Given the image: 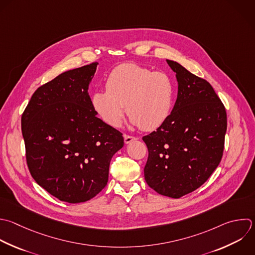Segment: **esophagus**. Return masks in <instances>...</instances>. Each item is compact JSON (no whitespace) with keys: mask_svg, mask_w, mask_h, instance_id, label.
Returning <instances> with one entry per match:
<instances>
[{"mask_svg":"<svg viewBox=\"0 0 255 255\" xmlns=\"http://www.w3.org/2000/svg\"><path fill=\"white\" fill-rule=\"evenodd\" d=\"M124 138H125V142L126 143H130L132 140L137 139L135 136H131V135H128V134H125Z\"/></svg>","mask_w":255,"mask_h":255,"instance_id":"34e87169","label":"esophagus"}]
</instances>
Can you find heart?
<instances>
[{
    "mask_svg": "<svg viewBox=\"0 0 255 255\" xmlns=\"http://www.w3.org/2000/svg\"><path fill=\"white\" fill-rule=\"evenodd\" d=\"M174 101L172 79L164 72H152L136 64L115 68L106 80V91L92 96V106L109 126H121L128 115L134 126L150 131L161 127L169 118Z\"/></svg>",
    "mask_w": 255,
    "mask_h": 255,
    "instance_id": "1",
    "label": "heart"
}]
</instances>
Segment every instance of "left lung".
<instances>
[{
  "instance_id": "left-lung-1",
  "label": "left lung",
  "mask_w": 255,
  "mask_h": 255,
  "mask_svg": "<svg viewBox=\"0 0 255 255\" xmlns=\"http://www.w3.org/2000/svg\"><path fill=\"white\" fill-rule=\"evenodd\" d=\"M176 74L177 99L167 121L142 137L148 150L144 179L157 193L179 198L201 186L224 148L226 112L211 85L166 60Z\"/></svg>"
}]
</instances>
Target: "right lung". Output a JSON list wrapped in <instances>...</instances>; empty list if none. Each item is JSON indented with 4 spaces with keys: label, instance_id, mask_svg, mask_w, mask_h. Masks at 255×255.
Returning <instances> with one entry per match:
<instances>
[{
    "label": "right lung",
    "instance_id": "obj_1",
    "mask_svg": "<svg viewBox=\"0 0 255 255\" xmlns=\"http://www.w3.org/2000/svg\"><path fill=\"white\" fill-rule=\"evenodd\" d=\"M98 63L65 72L37 89L22 115L29 170L36 182L69 203L95 197L108 183L123 133L97 117L89 85Z\"/></svg>",
    "mask_w": 255,
    "mask_h": 255
}]
</instances>
